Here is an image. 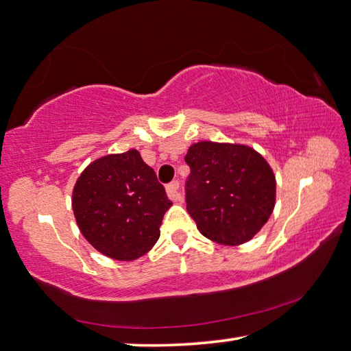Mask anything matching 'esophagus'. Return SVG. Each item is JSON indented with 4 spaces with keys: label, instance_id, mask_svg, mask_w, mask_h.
<instances>
[{
    "label": "esophagus",
    "instance_id": "esophagus-1",
    "mask_svg": "<svg viewBox=\"0 0 351 351\" xmlns=\"http://www.w3.org/2000/svg\"><path fill=\"white\" fill-rule=\"evenodd\" d=\"M179 188H180V185H179V182H177V180L171 182L169 185L166 186V193H168L171 200H174V202H180L182 200V193L179 191Z\"/></svg>",
    "mask_w": 351,
    "mask_h": 351
}]
</instances>
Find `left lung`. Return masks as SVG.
<instances>
[{
  "instance_id": "obj_1",
  "label": "left lung",
  "mask_w": 351,
  "mask_h": 351,
  "mask_svg": "<svg viewBox=\"0 0 351 351\" xmlns=\"http://www.w3.org/2000/svg\"><path fill=\"white\" fill-rule=\"evenodd\" d=\"M191 168L186 210L210 241L237 247L268 222L276 205V176L254 147L197 141L188 147Z\"/></svg>"
}]
</instances>
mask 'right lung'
Returning a JSON list of instances; mask_svg holds the SVG:
<instances>
[{
	"instance_id": "right-lung-1",
	"label": "right lung",
	"mask_w": 351,
	"mask_h": 351,
	"mask_svg": "<svg viewBox=\"0 0 351 351\" xmlns=\"http://www.w3.org/2000/svg\"><path fill=\"white\" fill-rule=\"evenodd\" d=\"M171 205L137 149L94 160L72 191L73 216L86 241L121 262L138 259L156 245Z\"/></svg>"
}]
</instances>
